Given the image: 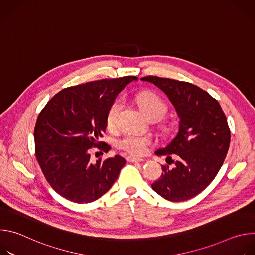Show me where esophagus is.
Masks as SVG:
<instances>
[{"mask_svg": "<svg viewBox=\"0 0 255 255\" xmlns=\"http://www.w3.org/2000/svg\"><path fill=\"white\" fill-rule=\"evenodd\" d=\"M126 160H127V161H129V162H141V161H143V158H140V157H136V156H131V155H129V156H127V157H126Z\"/></svg>", "mask_w": 255, "mask_h": 255, "instance_id": "esophagus-1", "label": "esophagus"}]
</instances>
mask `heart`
Returning <instances> with one entry per match:
<instances>
[{
	"mask_svg": "<svg viewBox=\"0 0 255 255\" xmlns=\"http://www.w3.org/2000/svg\"><path fill=\"white\" fill-rule=\"evenodd\" d=\"M136 101L143 113L150 120H160L167 112L166 103L156 94L151 92H143L136 97ZM122 109V100L115 99L108 107L105 123L108 129H115L118 125L119 115ZM151 138L132 132L125 133L116 142V146L133 155H142L146 152Z\"/></svg>",
	"mask_w": 255,
	"mask_h": 255,
	"instance_id": "obj_1",
	"label": "heart"
}]
</instances>
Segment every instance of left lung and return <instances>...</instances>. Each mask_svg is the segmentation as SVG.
Wrapping results in <instances>:
<instances>
[{
	"label": "left lung",
	"instance_id": "1",
	"mask_svg": "<svg viewBox=\"0 0 255 255\" xmlns=\"http://www.w3.org/2000/svg\"><path fill=\"white\" fill-rule=\"evenodd\" d=\"M141 80L162 90L180 119L177 135L155 152L165 155L167 164L151 187L170 202L192 199L212 183L225 160L231 137L227 118L216 99L191 83L155 76Z\"/></svg>",
	"mask_w": 255,
	"mask_h": 255
}]
</instances>
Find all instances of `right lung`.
Here are the masks:
<instances>
[{"label": "right lung", "instance_id": "1", "mask_svg": "<svg viewBox=\"0 0 255 255\" xmlns=\"http://www.w3.org/2000/svg\"><path fill=\"white\" fill-rule=\"evenodd\" d=\"M137 79L128 76L65 88L39 113L34 128L35 155L48 184L61 197L91 203L118 178L125 159L115 155L93 163L90 149H110L99 141L106 131L107 109L126 85Z\"/></svg>", "mask_w": 255, "mask_h": 255}]
</instances>
